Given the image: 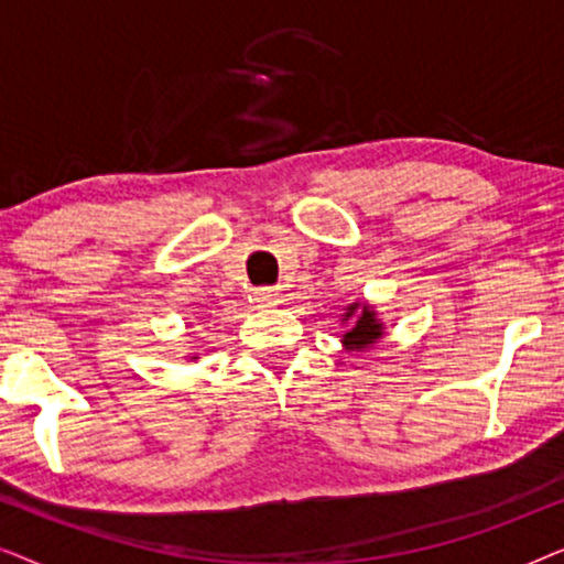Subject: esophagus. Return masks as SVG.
<instances>
[{
  "instance_id": "34e87169",
  "label": "esophagus",
  "mask_w": 564,
  "mask_h": 564,
  "mask_svg": "<svg viewBox=\"0 0 564 564\" xmlns=\"http://www.w3.org/2000/svg\"><path fill=\"white\" fill-rule=\"evenodd\" d=\"M253 300H257V303H259L261 307L274 305L276 290H272V288H259V290H253Z\"/></svg>"
}]
</instances>
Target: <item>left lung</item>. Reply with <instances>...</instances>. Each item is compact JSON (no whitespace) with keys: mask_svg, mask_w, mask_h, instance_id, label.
<instances>
[{"mask_svg":"<svg viewBox=\"0 0 564 564\" xmlns=\"http://www.w3.org/2000/svg\"><path fill=\"white\" fill-rule=\"evenodd\" d=\"M338 321H341V326H346L341 336L346 351H367L369 346H375L384 336L380 313L367 300H354V303L346 305Z\"/></svg>","mask_w":564,"mask_h":564,"instance_id":"obj_1","label":"left lung"}]
</instances>
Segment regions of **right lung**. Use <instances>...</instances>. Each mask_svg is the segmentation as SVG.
Wrapping results in <instances>:
<instances>
[{"mask_svg":"<svg viewBox=\"0 0 564 564\" xmlns=\"http://www.w3.org/2000/svg\"><path fill=\"white\" fill-rule=\"evenodd\" d=\"M187 359H189V361H197L199 357H197V354H187Z\"/></svg>","mask_w":564,"mask_h":564,"instance_id":"right-lung-1","label":"right lung"}]
</instances>
